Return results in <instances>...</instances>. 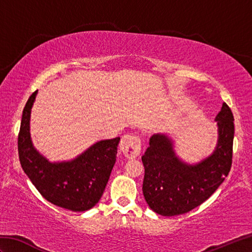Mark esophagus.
Here are the masks:
<instances>
[{"mask_svg": "<svg viewBox=\"0 0 252 252\" xmlns=\"http://www.w3.org/2000/svg\"><path fill=\"white\" fill-rule=\"evenodd\" d=\"M120 151L127 158H136L141 153V140L140 137L131 134L123 135L120 141Z\"/></svg>", "mask_w": 252, "mask_h": 252, "instance_id": "1", "label": "esophagus"}]
</instances>
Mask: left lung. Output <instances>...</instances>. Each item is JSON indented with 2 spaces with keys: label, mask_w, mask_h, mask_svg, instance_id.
<instances>
[{
  "label": "left lung",
  "mask_w": 252,
  "mask_h": 252,
  "mask_svg": "<svg viewBox=\"0 0 252 252\" xmlns=\"http://www.w3.org/2000/svg\"><path fill=\"white\" fill-rule=\"evenodd\" d=\"M218 144L212 155L196 164H189L176 156L173 142L164 134H154L142 156L145 169L143 194L149 208L158 215H183L206 201L232 167L234 117L223 103L216 117Z\"/></svg>",
  "instance_id": "1"
}]
</instances>
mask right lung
Instances as JSON below:
<instances>
[{
    "label": "right lung",
    "instance_id": "obj_1",
    "mask_svg": "<svg viewBox=\"0 0 252 252\" xmlns=\"http://www.w3.org/2000/svg\"><path fill=\"white\" fill-rule=\"evenodd\" d=\"M37 91L23 111L18 155L25 173L47 201L74 212L87 211L100 199L117 158L120 137L95 143L70 161L50 162L30 137V115Z\"/></svg>",
    "mask_w": 252,
    "mask_h": 252
}]
</instances>
